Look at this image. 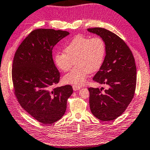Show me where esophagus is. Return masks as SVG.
<instances>
[{
	"mask_svg": "<svg viewBox=\"0 0 150 150\" xmlns=\"http://www.w3.org/2000/svg\"><path fill=\"white\" fill-rule=\"evenodd\" d=\"M72 88H73V90L74 91H78V90H79V89H80L82 88L81 86H77V85H73L72 86Z\"/></svg>",
	"mask_w": 150,
	"mask_h": 150,
	"instance_id": "obj_1",
	"label": "esophagus"
}]
</instances>
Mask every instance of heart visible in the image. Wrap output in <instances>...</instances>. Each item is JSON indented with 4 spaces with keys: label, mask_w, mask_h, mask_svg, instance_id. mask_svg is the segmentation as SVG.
Listing matches in <instances>:
<instances>
[{
    "label": "heart",
    "mask_w": 150,
    "mask_h": 150,
    "mask_svg": "<svg viewBox=\"0 0 150 150\" xmlns=\"http://www.w3.org/2000/svg\"><path fill=\"white\" fill-rule=\"evenodd\" d=\"M105 56L106 44L102 38L78 35L65 46L64 53L55 55L54 61L56 67L63 72L70 70L74 62L75 67L64 75L62 80L66 84L79 86L86 82L91 72L100 68Z\"/></svg>",
    "instance_id": "1"
}]
</instances>
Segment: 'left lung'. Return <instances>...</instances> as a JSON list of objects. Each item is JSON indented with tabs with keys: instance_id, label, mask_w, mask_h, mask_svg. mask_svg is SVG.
Returning <instances> with one entry per match:
<instances>
[{
	"instance_id": "1",
	"label": "left lung",
	"mask_w": 150,
	"mask_h": 150,
	"mask_svg": "<svg viewBox=\"0 0 150 150\" xmlns=\"http://www.w3.org/2000/svg\"><path fill=\"white\" fill-rule=\"evenodd\" d=\"M99 35L106 44V56L93 80L107 88H88L92 113L103 121H112L123 113L135 94L136 66L132 52L121 38L109 30L95 27L87 29Z\"/></svg>"
}]
</instances>
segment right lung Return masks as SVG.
I'll return each mask as SVG.
<instances>
[{"label":"right lung","mask_w":150,"mask_h":150,"mask_svg":"<svg viewBox=\"0 0 150 150\" xmlns=\"http://www.w3.org/2000/svg\"><path fill=\"white\" fill-rule=\"evenodd\" d=\"M69 32L52 29L31 31L19 46L13 59L14 93L21 107L40 123L53 124L65 113L70 85L56 87L59 72L52 50Z\"/></svg>","instance_id":"1"}]
</instances>
